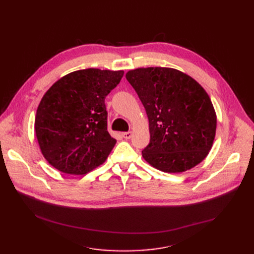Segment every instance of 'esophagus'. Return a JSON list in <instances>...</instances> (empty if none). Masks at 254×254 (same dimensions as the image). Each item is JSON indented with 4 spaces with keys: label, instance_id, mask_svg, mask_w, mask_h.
I'll return each instance as SVG.
<instances>
[{
    "label": "esophagus",
    "instance_id": "obj_1",
    "mask_svg": "<svg viewBox=\"0 0 254 254\" xmlns=\"http://www.w3.org/2000/svg\"><path fill=\"white\" fill-rule=\"evenodd\" d=\"M123 136H124V138L125 139H130V137H131V131H127V132H124L123 134Z\"/></svg>",
    "mask_w": 254,
    "mask_h": 254
}]
</instances>
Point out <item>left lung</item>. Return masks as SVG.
Wrapping results in <instances>:
<instances>
[{"label": "left lung", "instance_id": "8db88e82", "mask_svg": "<svg viewBox=\"0 0 254 254\" xmlns=\"http://www.w3.org/2000/svg\"><path fill=\"white\" fill-rule=\"evenodd\" d=\"M126 78L149 120L150 142L142 151L145 161L166 173H182L203 162L212 148L217 119L201 84L162 66L130 70Z\"/></svg>", "mask_w": 254, "mask_h": 254}]
</instances>
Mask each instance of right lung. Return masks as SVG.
<instances>
[{"instance_id":"obj_1","label":"right lung","mask_w":254,"mask_h":254,"mask_svg":"<svg viewBox=\"0 0 254 254\" xmlns=\"http://www.w3.org/2000/svg\"><path fill=\"white\" fill-rule=\"evenodd\" d=\"M124 73L78 70L45 92L37 109L35 130L40 149L52 167L83 175L105 163L116 143L107 130L105 98Z\"/></svg>"}]
</instances>
